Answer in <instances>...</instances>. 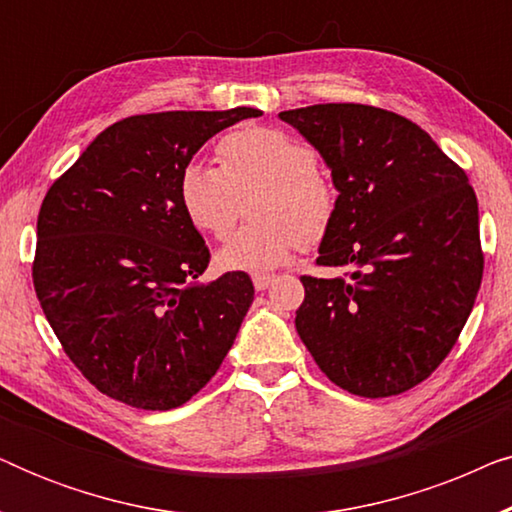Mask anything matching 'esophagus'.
Listing matches in <instances>:
<instances>
[{
	"instance_id": "obj_1",
	"label": "esophagus",
	"mask_w": 512,
	"mask_h": 512,
	"mask_svg": "<svg viewBox=\"0 0 512 512\" xmlns=\"http://www.w3.org/2000/svg\"><path fill=\"white\" fill-rule=\"evenodd\" d=\"M251 282H254L256 291H265L270 284L277 282V277L275 275H263V272H256V275L251 277Z\"/></svg>"
}]
</instances>
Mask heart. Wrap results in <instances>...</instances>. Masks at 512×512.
Masks as SVG:
<instances>
[{
	"mask_svg": "<svg viewBox=\"0 0 512 512\" xmlns=\"http://www.w3.org/2000/svg\"><path fill=\"white\" fill-rule=\"evenodd\" d=\"M219 165L188 163L179 174V205L202 233L226 237L240 212V193L258 184L251 200L256 219L216 251L223 270H270L300 242H321L335 219V191L319 170L317 153L277 128H242L216 146Z\"/></svg>",
	"mask_w": 512,
	"mask_h": 512,
	"instance_id": "1",
	"label": "heart"
}]
</instances>
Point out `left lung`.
<instances>
[{"label": "left lung", "mask_w": 512, "mask_h": 512, "mask_svg": "<svg viewBox=\"0 0 512 512\" xmlns=\"http://www.w3.org/2000/svg\"><path fill=\"white\" fill-rule=\"evenodd\" d=\"M279 118L319 151L338 191L317 263L352 268L300 277V340L349 394H403L450 354L482 282L478 200L466 172L394 111L314 104Z\"/></svg>", "instance_id": "left-lung-1"}]
</instances>
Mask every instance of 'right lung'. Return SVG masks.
<instances>
[{"label":"right lung","instance_id":"right-lung-1","mask_svg":"<svg viewBox=\"0 0 512 512\" xmlns=\"http://www.w3.org/2000/svg\"><path fill=\"white\" fill-rule=\"evenodd\" d=\"M261 109L160 111L100 132L48 188L34 291L62 349L102 394L172 410L212 380L254 300L247 272L202 282L205 240L179 174L216 132Z\"/></svg>","mask_w":512,"mask_h":512}]
</instances>
